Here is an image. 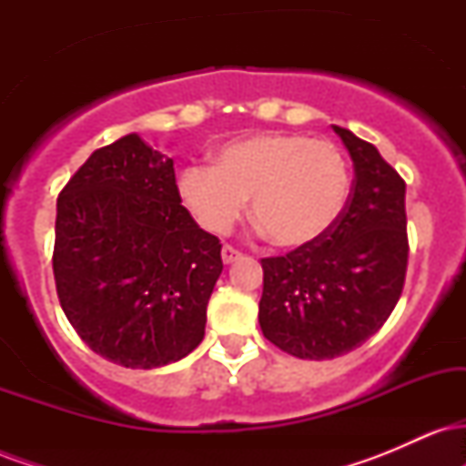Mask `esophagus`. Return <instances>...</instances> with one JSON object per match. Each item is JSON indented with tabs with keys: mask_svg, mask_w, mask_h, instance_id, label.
<instances>
[{
	"mask_svg": "<svg viewBox=\"0 0 466 466\" xmlns=\"http://www.w3.org/2000/svg\"><path fill=\"white\" fill-rule=\"evenodd\" d=\"M240 251L238 249H234L232 245H223V249H221V258H223V263L226 265H232L234 260H238L240 258Z\"/></svg>",
	"mask_w": 466,
	"mask_h": 466,
	"instance_id": "esophagus-1",
	"label": "esophagus"
}]
</instances>
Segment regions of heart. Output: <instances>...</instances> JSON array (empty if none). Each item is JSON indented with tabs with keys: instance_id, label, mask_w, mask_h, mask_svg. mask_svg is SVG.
Here are the masks:
<instances>
[{
	"instance_id": "1",
	"label": "heart",
	"mask_w": 466,
	"mask_h": 466,
	"mask_svg": "<svg viewBox=\"0 0 466 466\" xmlns=\"http://www.w3.org/2000/svg\"><path fill=\"white\" fill-rule=\"evenodd\" d=\"M344 151L304 133H254L218 147L212 166H188L179 195L203 229L226 234L251 197V217L280 248L319 240L349 206Z\"/></svg>"
}]
</instances>
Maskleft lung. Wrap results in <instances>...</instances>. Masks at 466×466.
<instances>
[{"mask_svg":"<svg viewBox=\"0 0 466 466\" xmlns=\"http://www.w3.org/2000/svg\"><path fill=\"white\" fill-rule=\"evenodd\" d=\"M333 129L355 166L344 215L315 243L260 260L263 335L315 361L346 355L381 329L403 291L410 251L405 181L370 142Z\"/></svg>","mask_w":466,"mask_h":466,"instance_id":"1","label":"left lung"}]
</instances>
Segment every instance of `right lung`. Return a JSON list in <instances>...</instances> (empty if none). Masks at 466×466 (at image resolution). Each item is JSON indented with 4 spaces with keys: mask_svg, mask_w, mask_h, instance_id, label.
<instances>
[{
    "mask_svg": "<svg viewBox=\"0 0 466 466\" xmlns=\"http://www.w3.org/2000/svg\"><path fill=\"white\" fill-rule=\"evenodd\" d=\"M52 267L80 339L148 370L201 344L223 260L181 206L173 159L129 133L89 155L58 195Z\"/></svg>",
    "mask_w": 466,
    "mask_h": 466,
    "instance_id": "right-lung-1",
    "label": "right lung"
}]
</instances>
